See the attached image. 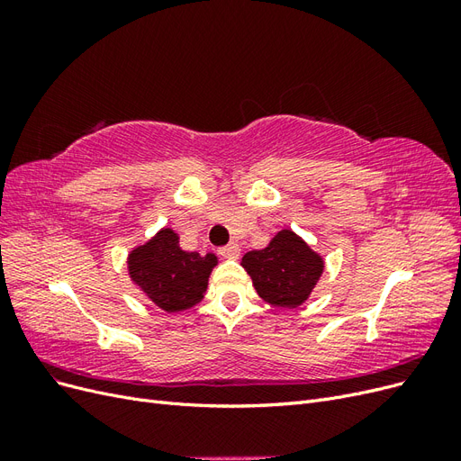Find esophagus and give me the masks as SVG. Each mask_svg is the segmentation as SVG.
Masks as SVG:
<instances>
[{
    "label": "esophagus",
    "mask_w": 461,
    "mask_h": 461,
    "mask_svg": "<svg viewBox=\"0 0 461 461\" xmlns=\"http://www.w3.org/2000/svg\"><path fill=\"white\" fill-rule=\"evenodd\" d=\"M219 254H221L222 258H227V259H236V258L240 256V246L236 244V242L227 244V246H222V248L219 249Z\"/></svg>",
    "instance_id": "1"
}]
</instances>
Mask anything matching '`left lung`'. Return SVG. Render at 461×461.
<instances>
[{
  "label": "left lung",
  "instance_id": "obj_1",
  "mask_svg": "<svg viewBox=\"0 0 461 461\" xmlns=\"http://www.w3.org/2000/svg\"><path fill=\"white\" fill-rule=\"evenodd\" d=\"M240 265L259 298L285 310L300 308L325 271L323 256L292 229L278 230L263 249L244 254Z\"/></svg>",
  "mask_w": 461,
  "mask_h": 461
}]
</instances>
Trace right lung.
<instances>
[{
    "instance_id": "right-lung-1",
    "label": "right lung",
    "mask_w": 461,
    "mask_h": 461,
    "mask_svg": "<svg viewBox=\"0 0 461 461\" xmlns=\"http://www.w3.org/2000/svg\"><path fill=\"white\" fill-rule=\"evenodd\" d=\"M219 263L215 254L200 256L180 248L176 230L163 227L127 256L132 285L167 313L186 312L203 300L209 275Z\"/></svg>"
}]
</instances>
